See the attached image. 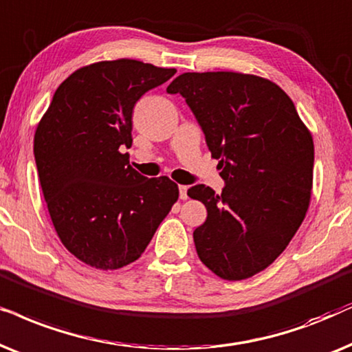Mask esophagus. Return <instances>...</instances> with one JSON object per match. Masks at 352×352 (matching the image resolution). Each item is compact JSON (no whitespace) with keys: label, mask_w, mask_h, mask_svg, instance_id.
I'll list each match as a JSON object with an SVG mask.
<instances>
[{"label":"esophagus","mask_w":352,"mask_h":352,"mask_svg":"<svg viewBox=\"0 0 352 352\" xmlns=\"http://www.w3.org/2000/svg\"><path fill=\"white\" fill-rule=\"evenodd\" d=\"M179 193H180V199L188 198V186L179 185Z\"/></svg>","instance_id":"esophagus-1"}]
</instances>
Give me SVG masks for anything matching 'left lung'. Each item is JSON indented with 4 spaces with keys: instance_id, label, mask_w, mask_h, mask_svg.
<instances>
[{
    "instance_id": "left-lung-1",
    "label": "left lung",
    "mask_w": 352,
    "mask_h": 352,
    "mask_svg": "<svg viewBox=\"0 0 352 352\" xmlns=\"http://www.w3.org/2000/svg\"><path fill=\"white\" fill-rule=\"evenodd\" d=\"M180 93L220 159L225 188L195 185L208 219L193 232L199 259L223 280L259 274L285 251L311 203L314 142L277 83L240 72H186Z\"/></svg>"
}]
</instances>
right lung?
Returning <instances> with one entry per match:
<instances>
[{"mask_svg":"<svg viewBox=\"0 0 352 352\" xmlns=\"http://www.w3.org/2000/svg\"><path fill=\"white\" fill-rule=\"evenodd\" d=\"M175 72L127 58L85 65L60 83L38 122L34 154L51 222L83 264H132L179 199V185L140 175L120 151L132 146L135 102Z\"/></svg>","mask_w":352,"mask_h":352,"instance_id":"right-lung-1","label":"right lung"}]
</instances>
